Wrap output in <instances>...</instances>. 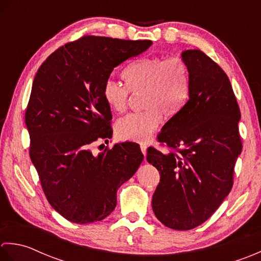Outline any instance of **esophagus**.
<instances>
[{
	"mask_svg": "<svg viewBox=\"0 0 261 261\" xmlns=\"http://www.w3.org/2000/svg\"><path fill=\"white\" fill-rule=\"evenodd\" d=\"M146 148H147V146L145 144H141V151L143 154H144V156L146 155Z\"/></svg>",
	"mask_w": 261,
	"mask_h": 261,
	"instance_id": "34e87169",
	"label": "esophagus"
}]
</instances>
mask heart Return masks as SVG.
Returning a JSON list of instances; mask_svg holds the SVG:
<instances>
[{
    "instance_id": "1",
    "label": "heart",
    "mask_w": 261,
    "mask_h": 261,
    "mask_svg": "<svg viewBox=\"0 0 261 261\" xmlns=\"http://www.w3.org/2000/svg\"><path fill=\"white\" fill-rule=\"evenodd\" d=\"M121 79L125 87L113 80L106 81L102 98L106 105L123 113L128 105L129 93H143L141 113L121 117L116 123V132L124 140L146 142L162 120V114L173 117L187 103L190 95V72L184 58L172 56L143 57L127 65Z\"/></svg>"
}]
</instances>
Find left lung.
<instances>
[{
  "label": "left lung",
  "mask_w": 261,
  "mask_h": 261,
  "mask_svg": "<svg viewBox=\"0 0 261 261\" xmlns=\"http://www.w3.org/2000/svg\"><path fill=\"white\" fill-rule=\"evenodd\" d=\"M181 56L190 72L189 99L158 135L169 152L150 147L146 160L160 172L154 214L186 231L208 220L231 191L242 142L240 108L225 72L199 49Z\"/></svg>",
  "instance_id": "left-lung-1"
}]
</instances>
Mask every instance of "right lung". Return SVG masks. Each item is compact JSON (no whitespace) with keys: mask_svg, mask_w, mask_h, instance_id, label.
<instances>
[{"mask_svg":"<svg viewBox=\"0 0 261 261\" xmlns=\"http://www.w3.org/2000/svg\"><path fill=\"white\" fill-rule=\"evenodd\" d=\"M151 40L83 36L56 49L34 79L25 110L29 154L48 203L66 220L87 224L115 210L117 189L144 155L125 142L94 154L113 136L102 87L119 64L145 51Z\"/></svg>","mask_w":261,"mask_h":261,"instance_id":"1","label":"right lung"}]
</instances>
